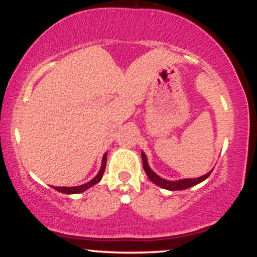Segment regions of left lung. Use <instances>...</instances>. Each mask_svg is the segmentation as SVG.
Segmentation results:
<instances>
[{"mask_svg":"<svg viewBox=\"0 0 257 257\" xmlns=\"http://www.w3.org/2000/svg\"><path fill=\"white\" fill-rule=\"evenodd\" d=\"M141 158H143V166H144V170H145L147 178H149L155 185L159 186L162 188H166V190L169 191H181V190H186V188H190L192 186H196L200 184L202 181H204L205 179L209 178L211 172L210 170L209 173H206L205 175L199 176V178H194V179H181V180H176V181H170V180H166L161 176L157 175L153 170L150 168L149 162H147V157L146 155L141 151Z\"/></svg>","mask_w":257,"mask_h":257,"instance_id":"8db88e82","label":"left lung"}]
</instances>
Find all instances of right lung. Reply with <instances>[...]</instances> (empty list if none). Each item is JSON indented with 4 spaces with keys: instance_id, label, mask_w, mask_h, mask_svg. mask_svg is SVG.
<instances>
[{
    "instance_id": "add662e5",
    "label": "right lung",
    "mask_w": 257,
    "mask_h": 257,
    "mask_svg": "<svg viewBox=\"0 0 257 257\" xmlns=\"http://www.w3.org/2000/svg\"><path fill=\"white\" fill-rule=\"evenodd\" d=\"M106 156H107V153H104V156H102L101 168H100L99 173L96 174V175L94 176V178L91 179L90 181H88L87 184L79 185V186H73V187H57V186H53V188H54V190H57L58 192L65 193V194H76V193L84 192L85 190H88V188L91 187V186L96 185L100 181V180H101L102 175H104L105 168H106Z\"/></svg>"
}]
</instances>
